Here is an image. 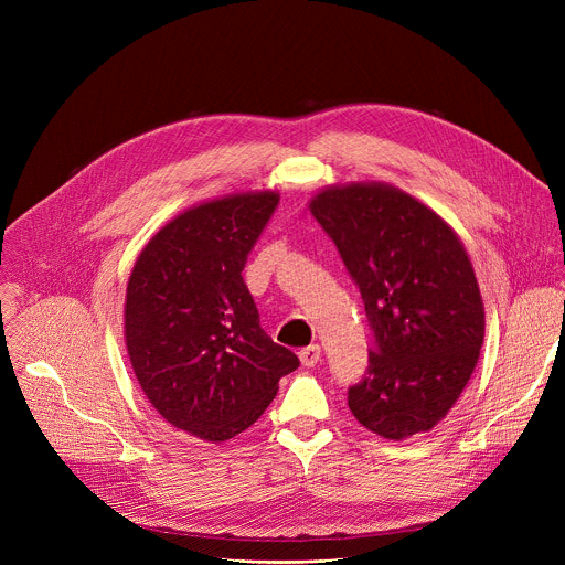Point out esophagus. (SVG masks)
I'll return each instance as SVG.
<instances>
[{
	"label": "esophagus",
	"mask_w": 565,
	"mask_h": 565,
	"mask_svg": "<svg viewBox=\"0 0 565 565\" xmlns=\"http://www.w3.org/2000/svg\"><path fill=\"white\" fill-rule=\"evenodd\" d=\"M299 360L303 366H315L321 360V349L317 344H310L299 351Z\"/></svg>",
	"instance_id": "34e87169"
}]
</instances>
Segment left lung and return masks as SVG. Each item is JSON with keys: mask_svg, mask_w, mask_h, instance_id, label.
Wrapping results in <instances>:
<instances>
[{"mask_svg": "<svg viewBox=\"0 0 565 565\" xmlns=\"http://www.w3.org/2000/svg\"><path fill=\"white\" fill-rule=\"evenodd\" d=\"M310 212L360 288L373 347L349 407L369 431L405 440L434 429L469 382L486 308L458 234L388 183L331 185Z\"/></svg>", "mask_w": 565, "mask_h": 565, "instance_id": "obj_1", "label": "left lung"}]
</instances>
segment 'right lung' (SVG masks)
<instances>
[{"label":"right lung","mask_w":565,"mask_h":565,"mask_svg":"<svg viewBox=\"0 0 565 565\" xmlns=\"http://www.w3.org/2000/svg\"><path fill=\"white\" fill-rule=\"evenodd\" d=\"M277 192L214 199L181 212L142 248L125 299V342L151 407L207 443L246 431L299 366L259 324L241 277Z\"/></svg>","instance_id":"add662e5"}]
</instances>
